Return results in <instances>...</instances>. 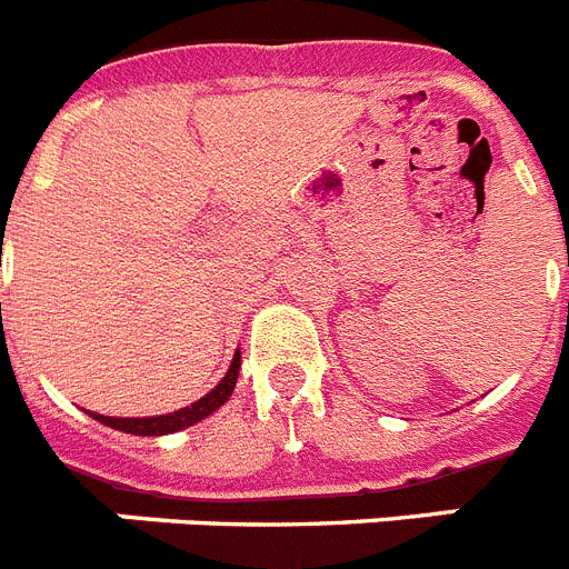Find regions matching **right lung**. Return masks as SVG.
<instances>
[{
    "instance_id": "1",
    "label": "right lung",
    "mask_w": 569,
    "mask_h": 569,
    "mask_svg": "<svg viewBox=\"0 0 569 569\" xmlns=\"http://www.w3.org/2000/svg\"><path fill=\"white\" fill-rule=\"evenodd\" d=\"M238 368H241V351L232 353V362L227 368V373L221 377L216 388H212L210 395H203L201 400H196L187 409H178L172 415H158V417H103L97 415V411H89V417H94L97 423L109 426V429L126 431V435H140V437H160V435H174V431L189 429V426H196L198 420L203 417H210L212 411H218L230 400L232 388L238 382Z\"/></svg>"
}]
</instances>
